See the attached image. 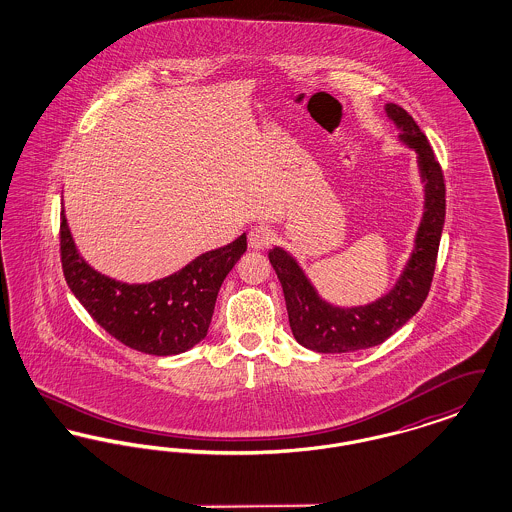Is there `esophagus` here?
Segmentation results:
<instances>
[{
    "mask_svg": "<svg viewBox=\"0 0 512 512\" xmlns=\"http://www.w3.org/2000/svg\"><path fill=\"white\" fill-rule=\"evenodd\" d=\"M274 242V232L267 226H255L249 232V247L253 249H265Z\"/></svg>",
    "mask_w": 512,
    "mask_h": 512,
    "instance_id": "obj_1",
    "label": "esophagus"
}]
</instances>
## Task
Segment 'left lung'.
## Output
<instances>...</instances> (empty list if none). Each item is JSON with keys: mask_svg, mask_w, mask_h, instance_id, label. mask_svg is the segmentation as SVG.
<instances>
[{"mask_svg": "<svg viewBox=\"0 0 512 512\" xmlns=\"http://www.w3.org/2000/svg\"><path fill=\"white\" fill-rule=\"evenodd\" d=\"M386 113L399 128V138L418 155L424 180V215L414 249L395 288L365 307L341 309L326 303L288 251L274 247L268 261L282 284L293 338L318 353H353L380 345L413 318L426 301L445 222V180L432 146L413 117L399 105L388 103Z\"/></svg>", "mask_w": 512, "mask_h": 512, "instance_id": "1", "label": "left lung"}]
</instances>
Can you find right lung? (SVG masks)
<instances>
[{"label": "right lung", "mask_w": 512, "mask_h": 512, "mask_svg": "<svg viewBox=\"0 0 512 512\" xmlns=\"http://www.w3.org/2000/svg\"><path fill=\"white\" fill-rule=\"evenodd\" d=\"M59 240L65 280L90 317L126 347L157 357L184 353L207 336L220 286L247 249L242 234L167 278L124 284L99 274L78 255L65 213Z\"/></svg>", "instance_id": "right-lung-1"}]
</instances>
